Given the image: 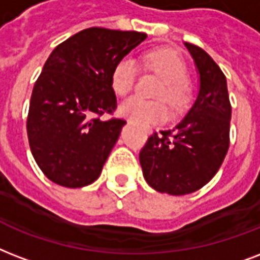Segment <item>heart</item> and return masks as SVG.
Listing matches in <instances>:
<instances>
[{
  "label": "heart",
  "instance_id": "1",
  "mask_svg": "<svg viewBox=\"0 0 260 260\" xmlns=\"http://www.w3.org/2000/svg\"><path fill=\"white\" fill-rule=\"evenodd\" d=\"M144 63L162 80V85L156 92L157 98L166 99L174 110H180L188 102L190 90L186 84L187 66L178 54L171 50H156L144 57ZM136 61L124 57L116 62L111 73V86L118 96H126L136 84ZM119 112L126 118L142 124H154L164 122L170 115L164 100H145L140 96L126 99L119 107Z\"/></svg>",
  "mask_w": 260,
  "mask_h": 260
}]
</instances>
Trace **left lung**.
<instances>
[{
  "label": "left lung",
  "instance_id": "left-lung-1",
  "mask_svg": "<svg viewBox=\"0 0 260 260\" xmlns=\"http://www.w3.org/2000/svg\"><path fill=\"white\" fill-rule=\"evenodd\" d=\"M183 44L199 76L197 99L175 127L153 133L140 153L146 183L170 195L191 194L214 178L228 152L232 115L218 65L198 46Z\"/></svg>",
  "mask_w": 260,
  "mask_h": 260
}]
</instances>
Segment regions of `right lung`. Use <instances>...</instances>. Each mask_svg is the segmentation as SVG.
Wrapping results in <instances>:
<instances>
[{
	"label": "right lung",
	"mask_w": 260,
	"mask_h": 260,
	"mask_svg": "<svg viewBox=\"0 0 260 260\" xmlns=\"http://www.w3.org/2000/svg\"><path fill=\"white\" fill-rule=\"evenodd\" d=\"M145 39L142 32L86 28L50 54L32 90L27 133L51 182L81 188L100 176L126 122L96 115L115 110L112 69Z\"/></svg>",
	"instance_id": "add662e5"
}]
</instances>
